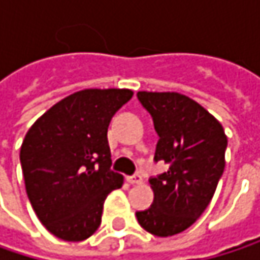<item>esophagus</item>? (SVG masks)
<instances>
[{"mask_svg": "<svg viewBox=\"0 0 260 260\" xmlns=\"http://www.w3.org/2000/svg\"><path fill=\"white\" fill-rule=\"evenodd\" d=\"M128 182H129L131 185H138V183L143 182V178H141L140 175H132V176L128 178Z\"/></svg>", "mask_w": 260, "mask_h": 260, "instance_id": "esophagus-1", "label": "esophagus"}]
</instances>
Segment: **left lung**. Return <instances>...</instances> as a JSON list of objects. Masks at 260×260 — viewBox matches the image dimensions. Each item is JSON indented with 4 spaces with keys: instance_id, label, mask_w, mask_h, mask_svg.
<instances>
[{
    "instance_id": "obj_1",
    "label": "left lung",
    "mask_w": 260,
    "mask_h": 260,
    "mask_svg": "<svg viewBox=\"0 0 260 260\" xmlns=\"http://www.w3.org/2000/svg\"><path fill=\"white\" fill-rule=\"evenodd\" d=\"M159 137L155 162L169 170L152 176L153 203L137 211L140 226L155 236L188 229L208 208L224 172L228 137L220 122L202 105L179 93L138 91Z\"/></svg>"
}]
</instances>
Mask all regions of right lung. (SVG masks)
I'll use <instances>...</instances> for the list:
<instances>
[{
  "instance_id": "obj_1",
  "label": "right lung",
  "mask_w": 260,
  "mask_h": 260,
  "mask_svg": "<svg viewBox=\"0 0 260 260\" xmlns=\"http://www.w3.org/2000/svg\"><path fill=\"white\" fill-rule=\"evenodd\" d=\"M126 88H88L49 108L26 132L21 166L40 223L63 241H84L101 226L107 196L123 185L113 172L108 126L132 98Z\"/></svg>"
}]
</instances>
